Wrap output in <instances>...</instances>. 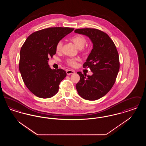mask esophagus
I'll return each instance as SVG.
<instances>
[{"mask_svg":"<svg viewBox=\"0 0 146 146\" xmlns=\"http://www.w3.org/2000/svg\"><path fill=\"white\" fill-rule=\"evenodd\" d=\"M74 72H75V71L73 70H67V71H66V73H67V75H70L71 74H73V73H74Z\"/></svg>","mask_w":146,"mask_h":146,"instance_id":"obj_1","label":"esophagus"}]
</instances>
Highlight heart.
<instances>
[{"label": "heart", "instance_id": "b5f03b06", "mask_svg": "<svg viewBox=\"0 0 146 146\" xmlns=\"http://www.w3.org/2000/svg\"><path fill=\"white\" fill-rule=\"evenodd\" d=\"M70 39L71 42H73L76 45L78 49H79L80 51L83 52L87 51V49L85 47V44L87 43V39L84 35L81 34L74 35L70 37ZM62 46L63 42L62 40L57 42L55 45L56 52L57 53L60 52L62 49ZM78 61H79V58H70L67 59L66 63L68 65L74 67L76 66V63Z\"/></svg>", "mask_w": 146, "mask_h": 146}]
</instances>
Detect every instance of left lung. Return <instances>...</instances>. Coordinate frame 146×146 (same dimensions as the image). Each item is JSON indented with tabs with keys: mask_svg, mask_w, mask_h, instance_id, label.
<instances>
[{
	"mask_svg": "<svg viewBox=\"0 0 146 146\" xmlns=\"http://www.w3.org/2000/svg\"><path fill=\"white\" fill-rule=\"evenodd\" d=\"M86 35L93 43V49L83 67L90 68L92 76L77 73L80 80L76 84L79 95L88 100H96L106 95L115 83L120 68L118 50L113 41L104 32L96 28H80L74 31Z\"/></svg>",
	"mask_w": 146,
	"mask_h": 146,
	"instance_id": "obj_1",
	"label": "left lung"
}]
</instances>
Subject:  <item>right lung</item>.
Returning a JSON list of instances; mask_svg holds the SVG:
<instances>
[{"label": "right lung", "mask_w": 146, "mask_h": 146, "mask_svg": "<svg viewBox=\"0 0 146 146\" xmlns=\"http://www.w3.org/2000/svg\"><path fill=\"white\" fill-rule=\"evenodd\" d=\"M74 30L70 27H50L30 35L21 47L19 70L24 83L37 97L47 98L58 92L67 76L62 69L52 70L49 57L56 54V43Z\"/></svg>", "instance_id": "add662e5"}]
</instances>
